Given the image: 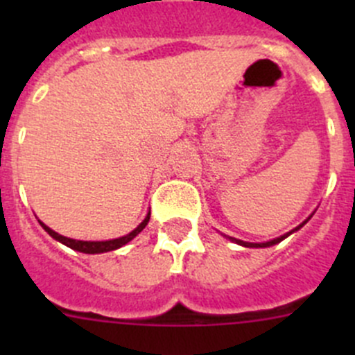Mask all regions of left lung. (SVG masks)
<instances>
[{
  "label": "left lung",
  "instance_id": "obj_1",
  "mask_svg": "<svg viewBox=\"0 0 355 355\" xmlns=\"http://www.w3.org/2000/svg\"><path fill=\"white\" fill-rule=\"evenodd\" d=\"M307 220H309V218H307ZM306 220V221H307ZM306 221H304V223H306ZM302 223V225H304ZM302 225H299V227L295 228V230H299L300 227H302ZM295 230H292V232H288V234H285V235H282V237H278V239H275V241H270V242H264V244H252V242H242V241H237V239H232V241L234 242H237V244H241V245H244V247H270V245H275V244H278V242H282L284 241V239H287L290 234H293V232Z\"/></svg>",
  "mask_w": 355,
  "mask_h": 355
}]
</instances>
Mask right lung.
<instances>
[{
    "label": "right lung",
    "instance_id": "obj_1",
    "mask_svg": "<svg viewBox=\"0 0 355 355\" xmlns=\"http://www.w3.org/2000/svg\"><path fill=\"white\" fill-rule=\"evenodd\" d=\"M149 216H151V213H148V216H146V220L142 221V223L139 225V227L135 228V230H132L130 234L125 235V237L113 239V241H106V242L73 241V239H68V237H63V235L56 234L55 230H51V228H49V227H46V225L42 223V221H39V223H41V227L44 228V230L48 232V234L51 235L53 239H56V241L62 242V244H65L67 247H70V249L78 250V252H84V254H101V252H110V250H114V249H120V247H123L125 244H128V242H130L132 239L137 237V235L141 234L142 230H144L146 225H148Z\"/></svg>",
    "mask_w": 355,
    "mask_h": 355
}]
</instances>
